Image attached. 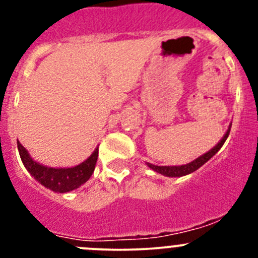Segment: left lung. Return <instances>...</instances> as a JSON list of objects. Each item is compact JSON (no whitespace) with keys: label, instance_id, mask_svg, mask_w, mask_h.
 I'll return each instance as SVG.
<instances>
[{"label":"left lung","instance_id":"1","mask_svg":"<svg viewBox=\"0 0 258 258\" xmlns=\"http://www.w3.org/2000/svg\"><path fill=\"white\" fill-rule=\"evenodd\" d=\"M231 126H232V123L230 124V127H228L227 132H226L225 136L222 137V140H221V141L218 142V144L216 145L215 147L211 148L209 152L204 153V155L200 156L199 158L194 160L192 162L187 163V165H182V166H156V165H152V163H147V166L150 168H152L153 171H156L157 173H161V175H163V176H167V177H181V176L189 175V173H192V172H195L196 170H199V168L201 167L202 165H205V163H206L211 157H213V156H215L216 153L220 151V148L222 147L223 144H225V141L227 140L228 135H230Z\"/></svg>","mask_w":258,"mask_h":258}]
</instances>
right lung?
I'll list each match as a JSON object with an SVG mask.
<instances>
[{
	"instance_id": "obj_1",
	"label": "right lung",
	"mask_w": 258,
	"mask_h": 258,
	"mask_svg": "<svg viewBox=\"0 0 258 258\" xmlns=\"http://www.w3.org/2000/svg\"><path fill=\"white\" fill-rule=\"evenodd\" d=\"M17 147L23 166L30 172V175L33 176V178L40 182L46 188H49L53 192H59V194H66L72 189L79 188L81 184L87 182L95 171L98 157L97 147L85 162L80 163L75 167L54 168L43 166L32 160L31 156L28 155L27 150L18 141Z\"/></svg>"
}]
</instances>
